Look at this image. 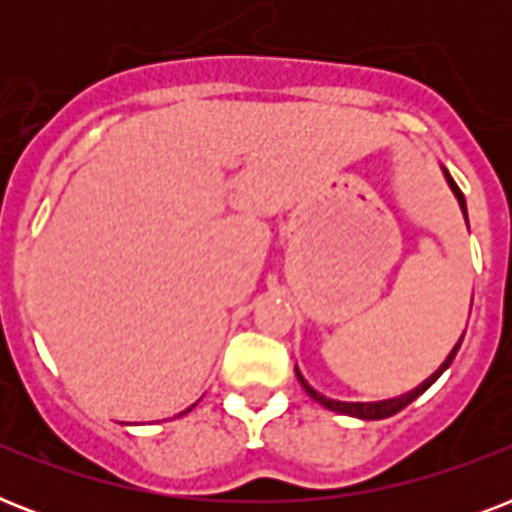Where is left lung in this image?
I'll list each match as a JSON object with an SVG mask.
<instances>
[{
    "label": "left lung",
    "mask_w": 512,
    "mask_h": 512,
    "mask_svg": "<svg viewBox=\"0 0 512 512\" xmlns=\"http://www.w3.org/2000/svg\"><path fill=\"white\" fill-rule=\"evenodd\" d=\"M444 177H446V183H449V188H452L454 196H457V201H460L462 215H465V220H468V204H465V196H462V191H460V188H457V183H454L452 175H449V172H446V170H444ZM462 337H465V335H462ZM462 337H460V342H462ZM460 342L454 345L452 353L446 356L444 364L438 366L436 372L430 374L428 380L420 382L417 388H412V390H409V393H404V396L385 398V401H335V398H327V396H324V393H319V390H316V388H311V385L305 382V377H303V374H300V369H297V366H295V374H297V380H300V385H303V388H305V393H308V396H311L313 401H319L321 406H327V409H332V412L348 414V417H358V420H385V417H393V414L401 412L404 406L412 404L414 398L422 396V393H425V390H428L430 385H433V382H436L438 377H441V374L446 372V369H449V364H452L454 356H457V350H460Z\"/></svg>",
    "instance_id": "obj_1"
}]
</instances>
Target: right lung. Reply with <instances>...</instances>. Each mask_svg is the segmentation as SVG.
<instances>
[{
  "mask_svg": "<svg viewBox=\"0 0 512 512\" xmlns=\"http://www.w3.org/2000/svg\"><path fill=\"white\" fill-rule=\"evenodd\" d=\"M191 409H193V406H191ZM191 409H185V412H191ZM185 412H183V414H185Z\"/></svg>",
  "mask_w": 512,
  "mask_h": 512,
  "instance_id": "add662e5",
  "label": "right lung"
}]
</instances>
